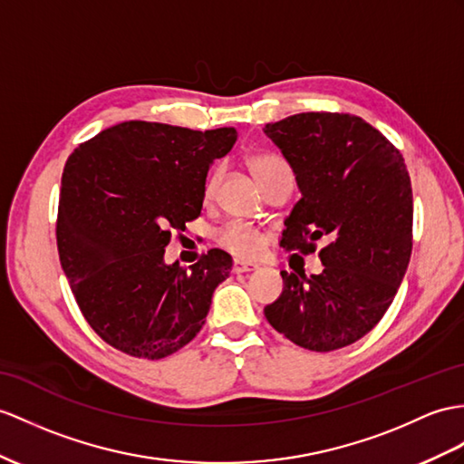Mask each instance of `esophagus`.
<instances>
[{
    "label": "esophagus",
    "instance_id": "1",
    "mask_svg": "<svg viewBox=\"0 0 464 464\" xmlns=\"http://www.w3.org/2000/svg\"><path fill=\"white\" fill-rule=\"evenodd\" d=\"M254 269H257L256 264L242 262V259H234V264H232L234 274H247V271H254Z\"/></svg>",
    "mask_w": 464,
    "mask_h": 464
}]
</instances>
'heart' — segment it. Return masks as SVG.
<instances>
[{"label": "heart", "instance_id": "1", "mask_svg": "<svg viewBox=\"0 0 464 464\" xmlns=\"http://www.w3.org/2000/svg\"><path fill=\"white\" fill-rule=\"evenodd\" d=\"M250 169L256 175V179L259 180V185H266L267 179L274 177L277 171H281V169H289V165L277 155H257L250 160ZM217 180H218V171H214L207 183V195H210L214 187H217ZM217 240L224 250H228L230 254L238 257H254L259 254V250H262L264 246L262 234H259L256 228H252V226L238 224V222L226 224L224 228L217 234Z\"/></svg>", "mask_w": 464, "mask_h": 464}]
</instances>
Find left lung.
<instances>
[{"label":"left lung","instance_id":"8db88e82","mask_svg":"<svg viewBox=\"0 0 464 464\" xmlns=\"http://www.w3.org/2000/svg\"><path fill=\"white\" fill-rule=\"evenodd\" d=\"M295 173L301 198L281 246L319 252L323 274H287L264 309L291 343L331 353L356 343L388 311L410 264L413 195L401 153L362 118L304 111L264 128Z\"/></svg>","mask_w":464,"mask_h":464}]
</instances>
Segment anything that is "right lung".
Segmentation results:
<instances>
[{
  "label": "right lung",
  "instance_id": "obj_1",
  "mask_svg": "<svg viewBox=\"0 0 464 464\" xmlns=\"http://www.w3.org/2000/svg\"><path fill=\"white\" fill-rule=\"evenodd\" d=\"M234 128L197 131L121 121L81 143L64 165L56 246L72 295L94 333L135 358L160 360L205 324L232 257L165 264L175 230L198 218L208 167L232 150Z\"/></svg>",
  "mask_w": 464,
  "mask_h": 464
}]
</instances>
